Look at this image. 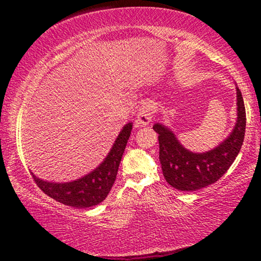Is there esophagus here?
<instances>
[{"label":"esophagus","mask_w":261,"mask_h":261,"mask_svg":"<svg viewBox=\"0 0 261 261\" xmlns=\"http://www.w3.org/2000/svg\"><path fill=\"white\" fill-rule=\"evenodd\" d=\"M155 110L156 106L153 101H146V102L143 103V106L138 110V115H137V122H138V124H148L152 121Z\"/></svg>","instance_id":"obj_1"}]
</instances>
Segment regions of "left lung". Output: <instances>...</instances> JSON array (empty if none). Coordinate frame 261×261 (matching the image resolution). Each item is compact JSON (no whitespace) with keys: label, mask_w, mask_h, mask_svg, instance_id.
<instances>
[{"label":"left lung","mask_w":261,"mask_h":261,"mask_svg":"<svg viewBox=\"0 0 261 261\" xmlns=\"http://www.w3.org/2000/svg\"><path fill=\"white\" fill-rule=\"evenodd\" d=\"M237 90V122L231 135L218 147L206 153H192L185 149L169 129L153 125L159 134L162 173L171 187L180 191H196L215 183L227 173L241 151L244 141L246 114L242 92Z\"/></svg>","instance_id":"8db88e82"}]
</instances>
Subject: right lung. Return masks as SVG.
<instances>
[{"label": "right lung", "instance_id": "obj_1", "mask_svg": "<svg viewBox=\"0 0 261 261\" xmlns=\"http://www.w3.org/2000/svg\"><path fill=\"white\" fill-rule=\"evenodd\" d=\"M131 130L132 124L127 123L118 135L106 160L85 177L73 180V182L59 184L45 182L32 174L35 184L48 197L67 206L88 208L91 206L100 204L108 196L116 179L118 167H120Z\"/></svg>", "mask_w": 261, "mask_h": 261}]
</instances>
